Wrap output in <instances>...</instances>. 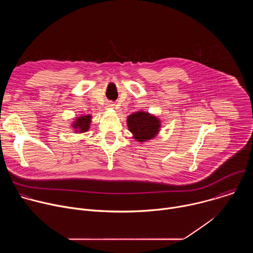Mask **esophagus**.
<instances>
[{"instance_id":"1","label":"esophagus","mask_w":253,"mask_h":253,"mask_svg":"<svg viewBox=\"0 0 253 253\" xmlns=\"http://www.w3.org/2000/svg\"><path fill=\"white\" fill-rule=\"evenodd\" d=\"M114 106H115V104H113V103H108L106 107H107V109H113Z\"/></svg>"}]
</instances>
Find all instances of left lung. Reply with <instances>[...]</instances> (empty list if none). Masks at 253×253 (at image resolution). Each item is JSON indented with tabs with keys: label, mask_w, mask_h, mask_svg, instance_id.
Segmentation results:
<instances>
[{
	"label": "left lung",
	"mask_w": 253,
	"mask_h": 253,
	"mask_svg": "<svg viewBox=\"0 0 253 253\" xmlns=\"http://www.w3.org/2000/svg\"><path fill=\"white\" fill-rule=\"evenodd\" d=\"M127 126L136 141L145 142L156 137L161 121L146 111H137L127 117Z\"/></svg>",
	"instance_id": "obj_1"
}]
</instances>
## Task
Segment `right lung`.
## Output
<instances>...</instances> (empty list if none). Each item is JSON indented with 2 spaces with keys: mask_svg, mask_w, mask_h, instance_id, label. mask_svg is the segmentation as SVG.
Returning <instances> with one entry per match:
<instances>
[{
  "mask_svg": "<svg viewBox=\"0 0 253 253\" xmlns=\"http://www.w3.org/2000/svg\"><path fill=\"white\" fill-rule=\"evenodd\" d=\"M92 116L91 115H82L79 117H76V119L72 123V127H73L74 131L76 133H85L90 128Z\"/></svg>",
  "mask_w": 253,
  "mask_h": 253,
  "instance_id": "obj_1",
  "label": "right lung"
}]
</instances>
